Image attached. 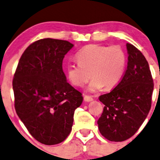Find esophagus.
Instances as JSON below:
<instances>
[{
    "mask_svg": "<svg viewBox=\"0 0 160 160\" xmlns=\"http://www.w3.org/2000/svg\"><path fill=\"white\" fill-rule=\"evenodd\" d=\"M83 100H84V101H86V102H90V101H93V98L90 96H84L83 97Z\"/></svg>",
    "mask_w": 160,
    "mask_h": 160,
    "instance_id": "34e87169",
    "label": "esophagus"
}]
</instances>
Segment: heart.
Returning <instances> with one entry per match:
<instances>
[{"label": "heart", "instance_id": "heart-1", "mask_svg": "<svg viewBox=\"0 0 160 160\" xmlns=\"http://www.w3.org/2000/svg\"><path fill=\"white\" fill-rule=\"evenodd\" d=\"M77 64L67 66V78L72 85L83 87L91 77L88 90L94 92L104 88L111 90L123 77L127 56L121 46L88 45L76 55Z\"/></svg>", "mask_w": 160, "mask_h": 160}]
</instances>
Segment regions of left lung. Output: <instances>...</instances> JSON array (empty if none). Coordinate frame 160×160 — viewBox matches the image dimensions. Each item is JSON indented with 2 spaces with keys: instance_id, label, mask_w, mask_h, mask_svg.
Here are the masks:
<instances>
[{
  "instance_id": "8db88e82",
  "label": "left lung",
  "mask_w": 160,
  "mask_h": 160,
  "mask_svg": "<svg viewBox=\"0 0 160 160\" xmlns=\"http://www.w3.org/2000/svg\"><path fill=\"white\" fill-rule=\"evenodd\" d=\"M126 47L128 66L122 80L110 93L99 97L104 108L98 128L112 142L125 141L135 135L151 108L154 84L149 63L133 45L127 43Z\"/></svg>"
}]
</instances>
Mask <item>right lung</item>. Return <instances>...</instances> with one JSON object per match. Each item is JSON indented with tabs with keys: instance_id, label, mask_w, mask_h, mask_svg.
I'll list each match as a JSON object with an SVG mask.
<instances>
[{
	"instance_id": "right-lung-1",
	"label": "right lung",
	"mask_w": 160,
	"mask_h": 160,
	"mask_svg": "<svg viewBox=\"0 0 160 160\" xmlns=\"http://www.w3.org/2000/svg\"><path fill=\"white\" fill-rule=\"evenodd\" d=\"M73 45L43 38L22 55L13 79L16 113L28 132L42 144L56 145L70 135L82 93L67 82L62 60Z\"/></svg>"
}]
</instances>
